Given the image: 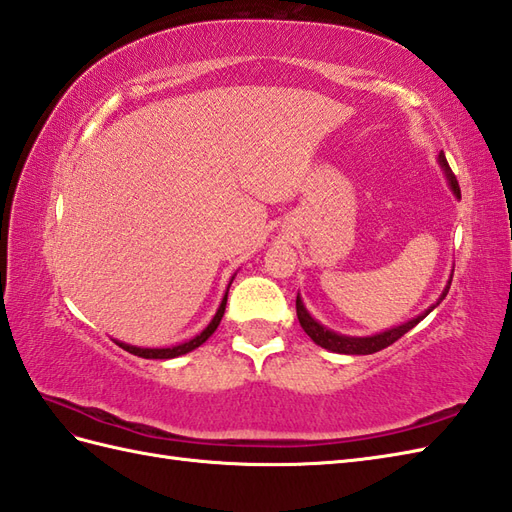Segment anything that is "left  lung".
I'll return each mask as SVG.
<instances>
[{
  "mask_svg": "<svg viewBox=\"0 0 512 512\" xmlns=\"http://www.w3.org/2000/svg\"><path fill=\"white\" fill-rule=\"evenodd\" d=\"M437 162H439V166H441V170H443L445 179H448V186H450L452 194L456 196L458 201H461V188H458V181H456L454 173L450 170V164H448V160H445L443 151L437 155ZM452 272H454V268H452ZM450 283H452V274H450L448 283H445L443 292L439 294L437 303H432L426 311L419 313V316H415V318H411V320H406V322H402V324H398V326H391V329H387V331L374 333V335H363V337H359V335H344V333H337V331L329 329V326H324L322 322H318L316 318L311 316L307 305L303 303V296H300V292H298V296H296V316H298L300 326H303V331H305L320 348L337 352V355H374V352L391 346L393 342H398V339H400L404 333H409L415 324L422 322V320L428 316V313L441 303V300L445 298V294L450 292Z\"/></svg>",
  "mask_w": 512,
  "mask_h": 512,
  "instance_id": "1",
  "label": "left lung"
}]
</instances>
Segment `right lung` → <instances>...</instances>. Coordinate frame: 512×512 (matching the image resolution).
<instances>
[{
	"instance_id": "add662e5",
	"label": "right lung",
	"mask_w": 512,
	"mask_h": 512,
	"mask_svg": "<svg viewBox=\"0 0 512 512\" xmlns=\"http://www.w3.org/2000/svg\"><path fill=\"white\" fill-rule=\"evenodd\" d=\"M233 279H235V274H233V277H231V279H229V283H227L225 296H222L220 305H218V309H216V313H214V318L209 320V324L205 326V329H203L199 335H194L192 339H188V342H181V344H175V346H166V348H142V346H131V344L121 342V339H114V342L119 344L123 350L131 352V355L142 357V359H175V357H181V355H188V352H192L194 348H199L201 344H205L207 339L212 337V335H214V331L218 329V324H220L222 316H225L227 296H229V287H231Z\"/></svg>"
}]
</instances>
